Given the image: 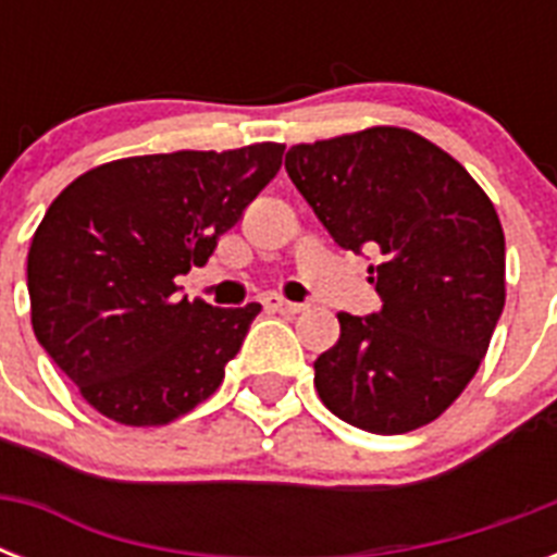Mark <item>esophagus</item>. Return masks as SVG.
I'll return each instance as SVG.
<instances>
[{
    "mask_svg": "<svg viewBox=\"0 0 557 557\" xmlns=\"http://www.w3.org/2000/svg\"><path fill=\"white\" fill-rule=\"evenodd\" d=\"M265 306H269L271 312H280V314L304 312V304H292V300H286V297H280V295L265 297Z\"/></svg>",
    "mask_w": 557,
    "mask_h": 557,
    "instance_id": "esophagus-1",
    "label": "esophagus"
}]
</instances>
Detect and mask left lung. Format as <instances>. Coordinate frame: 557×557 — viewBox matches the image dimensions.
Wrapping results in <instances>:
<instances>
[{"mask_svg": "<svg viewBox=\"0 0 557 557\" xmlns=\"http://www.w3.org/2000/svg\"><path fill=\"white\" fill-rule=\"evenodd\" d=\"M286 173L332 239L379 257L381 309L341 312L314 361L332 413L393 436L440 419L480 370L506 304V239L492 199L422 135L370 126L297 144Z\"/></svg>", "mask_w": 557, "mask_h": 557, "instance_id": "obj_1", "label": "left lung"}]
</instances>
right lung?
Returning a JSON list of instances; mask_svg holds the SVG:
<instances>
[{
	"instance_id": "right-lung-1",
	"label": "right lung",
	"mask_w": 557,
	"mask_h": 557,
	"mask_svg": "<svg viewBox=\"0 0 557 557\" xmlns=\"http://www.w3.org/2000/svg\"><path fill=\"white\" fill-rule=\"evenodd\" d=\"M286 144L133 156L83 173L34 231L30 326L98 413L156 428L213 396L260 304L176 297L277 176Z\"/></svg>"
}]
</instances>
